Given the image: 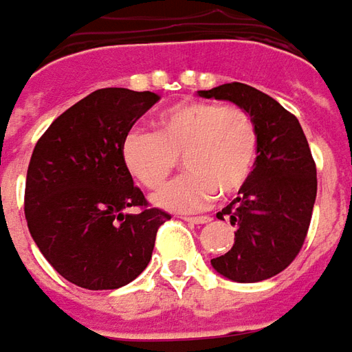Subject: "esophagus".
<instances>
[{"label": "esophagus", "mask_w": 352, "mask_h": 352, "mask_svg": "<svg viewBox=\"0 0 352 352\" xmlns=\"http://www.w3.org/2000/svg\"><path fill=\"white\" fill-rule=\"evenodd\" d=\"M185 221L188 223H196V226H204V223H210L212 221V217L210 216H186L183 217Z\"/></svg>", "instance_id": "esophagus-1"}]
</instances>
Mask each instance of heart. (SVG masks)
Returning a JSON list of instances; mask_svg holds the SVG:
<instances>
[{
    "mask_svg": "<svg viewBox=\"0 0 352 352\" xmlns=\"http://www.w3.org/2000/svg\"><path fill=\"white\" fill-rule=\"evenodd\" d=\"M154 133L129 131L121 160L146 188L166 185L181 157L186 173L154 196V204L173 212L210 206L219 192L233 195L246 185L258 157V129L245 107L188 100L160 111Z\"/></svg>",
    "mask_w": 352,
    "mask_h": 352,
    "instance_id": "1",
    "label": "heart"
}]
</instances>
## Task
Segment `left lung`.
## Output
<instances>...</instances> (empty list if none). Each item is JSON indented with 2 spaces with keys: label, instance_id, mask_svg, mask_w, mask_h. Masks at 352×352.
Returning a JSON list of instances; mask_svg holds the SVG:
<instances>
[{
  "label": "left lung",
  "instance_id": "8db88e82",
  "mask_svg": "<svg viewBox=\"0 0 352 352\" xmlns=\"http://www.w3.org/2000/svg\"><path fill=\"white\" fill-rule=\"evenodd\" d=\"M245 107L258 129L252 175L217 219L236 227L235 245L212 267L236 283H256L283 272L302 248L316 202V166L302 126L274 98L243 82L198 90Z\"/></svg>",
  "mask_w": 352,
  "mask_h": 352
}]
</instances>
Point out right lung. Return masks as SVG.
<instances>
[{
  "label": "right lung",
  "instance_id": "obj_1",
  "mask_svg": "<svg viewBox=\"0 0 352 352\" xmlns=\"http://www.w3.org/2000/svg\"><path fill=\"white\" fill-rule=\"evenodd\" d=\"M160 100L154 92L102 88L57 117L26 171L25 216L44 258L67 281L119 289L148 266L169 214L146 208L121 160V142Z\"/></svg>",
  "mask_w": 352,
  "mask_h": 352
}]
</instances>
